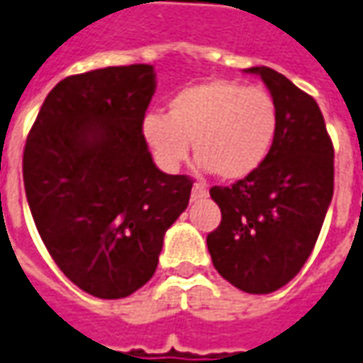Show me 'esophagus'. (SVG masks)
<instances>
[{
  "mask_svg": "<svg viewBox=\"0 0 363 363\" xmlns=\"http://www.w3.org/2000/svg\"><path fill=\"white\" fill-rule=\"evenodd\" d=\"M206 196H208V191H206L202 184H194V186H192V192H191L192 201H201V199H206Z\"/></svg>",
  "mask_w": 363,
  "mask_h": 363,
  "instance_id": "1",
  "label": "esophagus"
}]
</instances>
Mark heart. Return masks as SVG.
<instances>
[{"label": "heart", "instance_id": "obj_1", "mask_svg": "<svg viewBox=\"0 0 363 363\" xmlns=\"http://www.w3.org/2000/svg\"><path fill=\"white\" fill-rule=\"evenodd\" d=\"M278 130L272 95L238 81L213 79L179 91L167 117L147 115L143 135L164 169H177L192 143L196 162L223 181L256 172L270 155Z\"/></svg>", "mask_w": 363, "mask_h": 363}]
</instances>
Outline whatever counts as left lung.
<instances>
[{"label":"left lung","mask_w":363,"mask_h":363,"mask_svg":"<svg viewBox=\"0 0 363 363\" xmlns=\"http://www.w3.org/2000/svg\"><path fill=\"white\" fill-rule=\"evenodd\" d=\"M278 109L262 167L213 186L223 220L206 236L214 268L248 294H270L294 278L318 240L334 194V147L318 103L270 67H250Z\"/></svg>","instance_id":"8db88e82"}]
</instances>
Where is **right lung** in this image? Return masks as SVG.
I'll list each match as a JSON object with an SVG mask.
<instances>
[{
	"label": "right lung",
	"mask_w": 363,
	"mask_h": 363,
	"mask_svg": "<svg viewBox=\"0 0 363 363\" xmlns=\"http://www.w3.org/2000/svg\"><path fill=\"white\" fill-rule=\"evenodd\" d=\"M152 65L95 69L49 91L27 137L23 184L51 258L87 294L117 300L149 282L192 181L152 162L143 121Z\"/></svg>",
	"instance_id": "add662e5"
}]
</instances>
